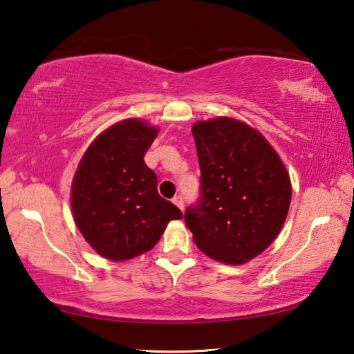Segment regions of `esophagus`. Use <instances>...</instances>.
<instances>
[{
	"label": "esophagus",
	"mask_w": 354,
	"mask_h": 354,
	"mask_svg": "<svg viewBox=\"0 0 354 354\" xmlns=\"http://www.w3.org/2000/svg\"><path fill=\"white\" fill-rule=\"evenodd\" d=\"M171 201L175 203V205L183 211V209H184V198H183V195H175V196H173Z\"/></svg>",
	"instance_id": "1"
}]
</instances>
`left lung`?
Returning <instances> with one entry per match:
<instances>
[{
    "mask_svg": "<svg viewBox=\"0 0 354 354\" xmlns=\"http://www.w3.org/2000/svg\"><path fill=\"white\" fill-rule=\"evenodd\" d=\"M192 134L201 194L185 209V225L203 253L241 266L279 234L290 206V178L270 143L247 123L218 117L196 122Z\"/></svg>",
    "mask_w": 354,
    "mask_h": 354,
    "instance_id": "left-lung-1",
    "label": "left lung"
}]
</instances>
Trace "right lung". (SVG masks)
<instances>
[{
  "label": "right lung",
  "instance_id": "obj_1",
  "mask_svg": "<svg viewBox=\"0 0 354 354\" xmlns=\"http://www.w3.org/2000/svg\"><path fill=\"white\" fill-rule=\"evenodd\" d=\"M158 129L137 118L112 124L84 153L71 185L77 230L106 259L147 253L183 212L158 194V176L143 156Z\"/></svg>",
  "mask_w": 354,
  "mask_h": 354
}]
</instances>
